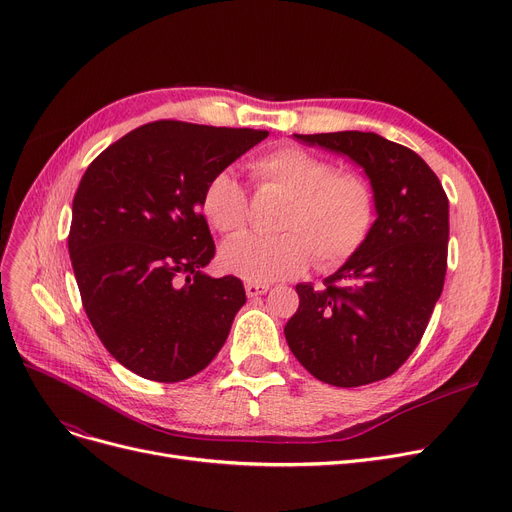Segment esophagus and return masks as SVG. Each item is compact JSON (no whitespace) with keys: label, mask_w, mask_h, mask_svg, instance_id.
I'll list each match as a JSON object with an SVG mask.
<instances>
[{"label":"esophagus","mask_w":512,"mask_h":512,"mask_svg":"<svg viewBox=\"0 0 512 512\" xmlns=\"http://www.w3.org/2000/svg\"><path fill=\"white\" fill-rule=\"evenodd\" d=\"M245 290H247V297L249 299H257V297H261V294H265L267 290H270V284H253V282H249L245 286Z\"/></svg>","instance_id":"1"}]
</instances>
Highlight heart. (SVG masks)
Here are the masks:
<instances>
[{
	"instance_id": "heart-1",
	"label": "heart",
	"mask_w": 512,
	"mask_h": 512,
	"mask_svg": "<svg viewBox=\"0 0 512 512\" xmlns=\"http://www.w3.org/2000/svg\"><path fill=\"white\" fill-rule=\"evenodd\" d=\"M261 191L286 195L274 236H242L222 249L228 272L253 284L301 274L315 257L319 267L351 259L369 238L375 220V193L355 170H336L330 159L297 145H280L249 161ZM207 224L226 236L245 232L249 193L230 168L207 180L201 195Z\"/></svg>"
}]
</instances>
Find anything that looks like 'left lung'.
Wrapping results in <instances>:
<instances>
[{
	"mask_svg": "<svg viewBox=\"0 0 512 512\" xmlns=\"http://www.w3.org/2000/svg\"><path fill=\"white\" fill-rule=\"evenodd\" d=\"M355 159L375 193L365 245L324 288L299 284V309L284 328L299 363L317 380L355 388L390 378L434 313L448 263V197L425 161L375 132L294 134Z\"/></svg>",
	"mask_w": 512,
	"mask_h": 512,
	"instance_id": "left-lung-1",
	"label": "left lung"
}]
</instances>
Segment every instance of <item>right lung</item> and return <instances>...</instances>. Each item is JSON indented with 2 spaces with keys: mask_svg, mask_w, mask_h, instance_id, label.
Returning <instances> with one entry per match:
<instances>
[{
  "mask_svg": "<svg viewBox=\"0 0 512 512\" xmlns=\"http://www.w3.org/2000/svg\"><path fill=\"white\" fill-rule=\"evenodd\" d=\"M267 134L157 120L103 149L80 180L68 234L80 299L103 346L141 378L203 371L247 303L236 276L203 274L215 242L201 195Z\"/></svg>",
  "mask_w": 512,
  "mask_h": 512,
  "instance_id": "1",
  "label": "right lung"
}]
</instances>
